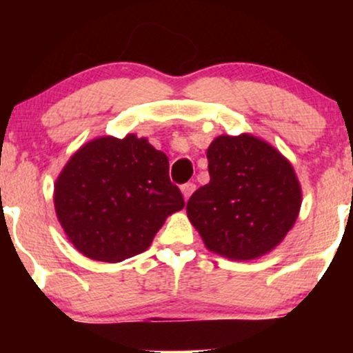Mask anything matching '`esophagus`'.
Returning a JSON list of instances; mask_svg holds the SVG:
<instances>
[{"mask_svg":"<svg viewBox=\"0 0 353 353\" xmlns=\"http://www.w3.org/2000/svg\"><path fill=\"white\" fill-rule=\"evenodd\" d=\"M181 190H182V196H184V199L188 201L189 197H190V194H192L194 190H196V184H192V182H188V184L182 185Z\"/></svg>","mask_w":353,"mask_h":353,"instance_id":"obj_1","label":"esophagus"}]
</instances>
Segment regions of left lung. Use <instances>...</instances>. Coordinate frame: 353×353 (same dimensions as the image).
<instances>
[{"label":"left lung","instance_id":"obj_1","mask_svg":"<svg viewBox=\"0 0 353 353\" xmlns=\"http://www.w3.org/2000/svg\"><path fill=\"white\" fill-rule=\"evenodd\" d=\"M209 184L190 196L188 217L210 252L250 261L277 247L302 204L292 164L250 134L219 136L208 149Z\"/></svg>","mask_w":353,"mask_h":353}]
</instances>
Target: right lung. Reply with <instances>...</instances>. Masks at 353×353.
Returning <instances> with one entry per match:
<instances>
[{"mask_svg":"<svg viewBox=\"0 0 353 353\" xmlns=\"http://www.w3.org/2000/svg\"><path fill=\"white\" fill-rule=\"evenodd\" d=\"M54 208L72 245L89 259L121 262L144 252L184 197L169 159L145 137H98L68 161L54 184Z\"/></svg>","mask_w":353,"mask_h":353,"instance_id":"add662e5","label":"right lung"}]
</instances>
